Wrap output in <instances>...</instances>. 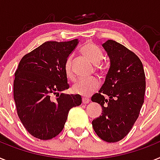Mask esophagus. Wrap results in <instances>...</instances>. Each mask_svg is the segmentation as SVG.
<instances>
[{
  "label": "esophagus",
  "mask_w": 160,
  "mask_h": 160,
  "mask_svg": "<svg viewBox=\"0 0 160 160\" xmlns=\"http://www.w3.org/2000/svg\"><path fill=\"white\" fill-rule=\"evenodd\" d=\"M90 99H87V98H82V103L83 104H87V103H89Z\"/></svg>",
  "instance_id": "1"
}]
</instances>
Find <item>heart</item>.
<instances>
[{
  "label": "heart",
  "mask_w": 160,
  "mask_h": 160,
  "mask_svg": "<svg viewBox=\"0 0 160 160\" xmlns=\"http://www.w3.org/2000/svg\"><path fill=\"white\" fill-rule=\"evenodd\" d=\"M81 53L87 60L95 65L100 64L103 60V52L99 48L92 43H87L83 45L80 50ZM65 73L67 78L70 80L74 79V73L72 69V57H69L65 63ZM99 87V82L96 78L79 79L72 87L73 93L82 96H89L95 92Z\"/></svg>",
  "instance_id": "b5f03b06"
}]
</instances>
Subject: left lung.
Instances as JSON below:
<instances>
[{
  "instance_id": "left-lung-1",
  "label": "left lung",
  "mask_w": 160,
  "mask_h": 160,
  "mask_svg": "<svg viewBox=\"0 0 160 160\" xmlns=\"http://www.w3.org/2000/svg\"><path fill=\"white\" fill-rule=\"evenodd\" d=\"M102 46L110 67L100 90L91 97L102 107V115L92 121V126L102 140L116 142L129 133L137 121L144 103L146 77L134 52L111 39Z\"/></svg>"
}]
</instances>
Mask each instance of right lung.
<instances>
[{
	"mask_svg": "<svg viewBox=\"0 0 160 160\" xmlns=\"http://www.w3.org/2000/svg\"><path fill=\"white\" fill-rule=\"evenodd\" d=\"M78 43L48 41L26 54L13 82V99L19 119L33 137L48 140L61 133L72 108L82 103L69 89L65 63Z\"/></svg>",
	"mask_w": 160,
	"mask_h": 160,
	"instance_id": "1",
	"label": "right lung"
}]
</instances>
